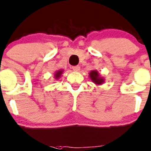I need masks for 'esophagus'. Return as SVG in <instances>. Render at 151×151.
<instances>
[{"mask_svg": "<svg viewBox=\"0 0 151 151\" xmlns=\"http://www.w3.org/2000/svg\"><path fill=\"white\" fill-rule=\"evenodd\" d=\"M72 69L74 70V71H79L80 70V67L79 66H75L72 67Z\"/></svg>", "mask_w": 151, "mask_h": 151, "instance_id": "34e87169", "label": "esophagus"}]
</instances>
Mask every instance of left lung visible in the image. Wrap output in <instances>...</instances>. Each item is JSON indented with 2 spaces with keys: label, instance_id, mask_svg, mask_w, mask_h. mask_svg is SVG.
Returning a JSON list of instances; mask_svg holds the SVG:
<instances>
[{
  "label": "left lung",
  "instance_id": "1",
  "mask_svg": "<svg viewBox=\"0 0 151 151\" xmlns=\"http://www.w3.org/2000/svg\"><path fill=\"white\" fill-rule=\"evenodd\" d=\"M89 77L90 79L92 80L93 83H95L97 85H101L104 83V78L100 75V74L97 70L91 71V72L89 73Z\"/></svg>",
  "mask_w": 151,
  "mask_h": 151
}]
</instances>
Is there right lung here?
Wrapping results in <instances>:
<instances>
[{
    "instance_id": "obj_1",
    "label": "right lung",
    "mask_w": 151,
    "mask_h": 151,
    "mask_svg": "<svg viewBox=\"0 0 151 151\" xmlns=\"http://www.w3.org/2000/svg\"><path fill=\"white\" fill-rule=\"evenodd\" d=\"M63 73V69H59L56 71L54 74V78L55 80H58L60 77H61L62 74Z\"/></svg>"
}]
</instances>
